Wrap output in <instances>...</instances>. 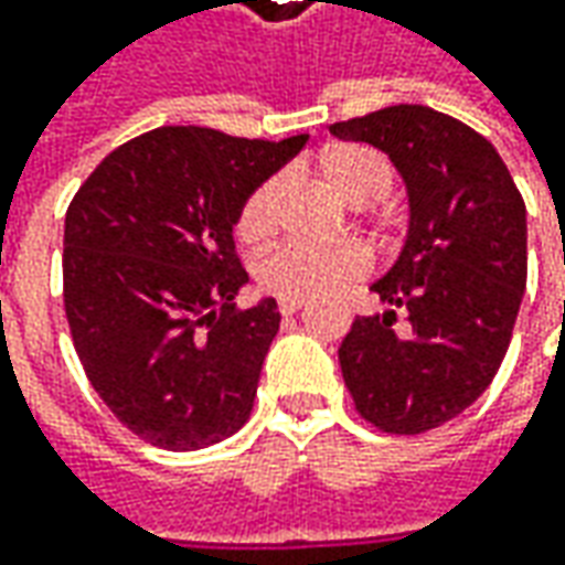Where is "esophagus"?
Returning <instances> with one entry per match:
<instances>
[{"instance_id":"34e87169","label":"esophagus","mask_w":565,"mask_h":565,"mask_svg":"<svg viewBox=\"0 0 565 565\" xmlns=\"http://www.w3.org/2000/svg\"><path fill=\"white\" fill-rule=\"evenodd\" d=\"M301 305H305V301H289V298H282V301H279V315L282 317L298 315V311H301Z\"/></svg>"}]
</instances>
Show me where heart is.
<instances>
[{
  "instance_id": "1",
  "label": "heart",
  "mask_w": 565,
  "mask_h": 565,
  "mask_svg": "<svg viewBox=\"0 0 565 565\" xmlns=\"http://www.w3.org/2000/svg\"><path fill=\"white\" fill-rule=\"evenodd\" d=\"M320 169L330 185L352 204H371L390 194L393 166L364 143H337L320 157ZM286 198V179L270 175L245 198L238 210V235L245 242L267 238L279 223V206ZM371 270V254L352 245H320V242H286L270 254H264L254 267V276L264 292L289 301H315L339 292Z\"/></svg>"
}]
</instances>
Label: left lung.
Wrapping results in <instances>:
<instances>
[{
	"instance_id": "obj_1",
	"label": "left lung",
	"mask_w": 565,
	"mask_h": 565,
	"mask_svg": "<svg viewBox=\"0 0 565 565\" xmlns=\"http://www.w3.org/2000/svg\"><path fill=\"white\" fill-rule=\"evenodd\" d=\"M330 131L383 150L408 194L405 245L371 286L390 308L355 317L339 367L364 422L424 434L462 415L510 349L529 276L525 201L493 143L430 106H386Z\"/></svg>"
}]
</instances>
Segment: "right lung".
<instances>
[{
	"mask_svg": "<svg viewBox=\"0 0 565 565\" xmlns=\"http://www.w3.org/2000/svg\"><path fill=\"white\" fill-rule=\"evenodd\" d=\"M308 135L248 141L166 125L116 147L65 213V317L99 399L147 444L188 452L248 422L279 311L235 295L232 228Z\"/></svg>",
	"mask_w": 565,
	"mask_h": 565,
	"instance_id": "right-lung-1",
	"label": "right lung"
}]
</instances>
